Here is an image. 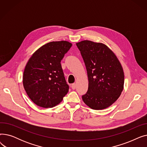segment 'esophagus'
I'll return each mask as SVG.
<instances>
[{
    "label": "esophagus",
    "mask_w": 147,
    "mask_h": 147,
    "mask_svg": "<svg viewBox=\"0 0 147 147\" xmlns=\"http://www.w3.org/2000/svg\"><path fill=\"white\" fill-rule=\"evenodd\" d=\"M76 88V83H73V84H71V88H72L73 89H75Z\"/></svg>",
    "instance_id": "esophagus-1"
}]
</instances>
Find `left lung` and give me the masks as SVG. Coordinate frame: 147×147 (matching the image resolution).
<instances>
[{
	"mask_svg": "<svg viewBox=\"0 0 147 147\" xmlns=\"http://www.w3.org/2000/svg\"><path fill=\"white\" fill-rule=\"evenodd\" d=\"M85 64L89 86L82 95L92 109L102 110L120 96L124 86V73L114 53L101 43L84 40L76 43Z\"/></svg>",
	"mask_w": 147,
	"mask_h": 147,
	"instance_id": "1",
	"label": "left lung"
}]
</instances>
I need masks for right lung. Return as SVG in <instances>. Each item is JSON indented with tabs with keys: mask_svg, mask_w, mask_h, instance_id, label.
<instances>
[{
	"mask_svg": "<svg viewBox=\"0 0 147 147\" xmlns=\"http://www.w3.org/2000/svg\"><path fill=\"white\" fill-rule=\"evenodd\" d=\"M71 46L67 41L51 42L37 50L28 60L23 74V85L37 105L53 107L67 94L69 86L61 61Z\"/></svg>",
	"mask_w": 147,
	"mask_h": 147,
	"instance_id": "1",
	"label": "right lung"
}]
</instances>
